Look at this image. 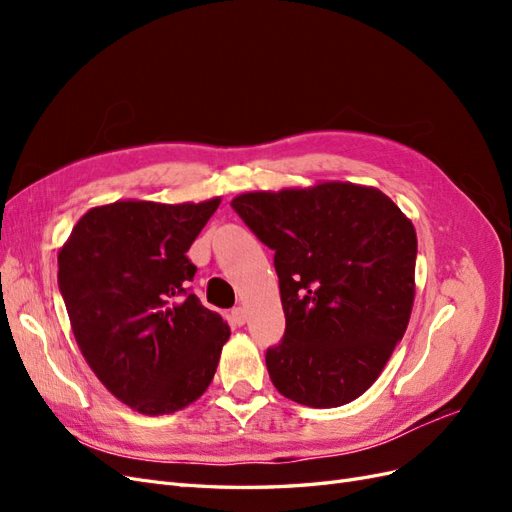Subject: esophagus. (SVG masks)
I'll use <instances>...</instances> for the list:
<instances>
[{"label":"esophagus","instance_id":"obj_1","mask_svg":"<svg viewBox=\"0 0 512 512\" xmlns=\"http://www.w3.org/2000/svg\"><path fill=\"white\" fill-rule=\"evenodd\" d=\"M230 320H232V324H237V327H243L245 320H247L245 309H243V307H235V309H232V312H230Z\"/></svg>","mask_w":512,"mask_h":512}]
</instances>
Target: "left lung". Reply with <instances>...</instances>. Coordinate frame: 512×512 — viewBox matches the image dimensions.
<instances>
[{
    "mask_svg": "<svg viewBox=\"0 0 512 512\" xmlns=\"http://www.w3.org/2000/svg\"><path fill=\"white\" fill-rule=\"evenodd\" d=\"M232 207L275 252L286 333L267 350L273 386L337 408L378 380L414 305L416 230L371 185L318 181L243 192Z\"/></svg>",
    "mask_w": 512,
    "mask_h": 512,
    "instance_id": "left-lung-1",
    "label": "left lung"
}]
</instances>
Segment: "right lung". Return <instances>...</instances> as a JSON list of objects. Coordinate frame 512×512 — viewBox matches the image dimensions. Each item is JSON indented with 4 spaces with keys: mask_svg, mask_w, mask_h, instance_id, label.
<instances>
[{
    "mask_svg": "<svg viewBox=\"0 0 512 512\" xmlns=\"http://www.w3.org/2000/svg\"><path fill=\"white\" fill-rule=\"evenodd\" d=\"M222 203L115 200L91 207L57 254V282L87 365L138 414L183 410L207 391L230 337L188 292L185 256Z\"/></svg>",
    "mask_w": 512,
    "mask_h": 512,
    "instance_id": "add662e5",
    "label": "right lung"
}]
</instances>
